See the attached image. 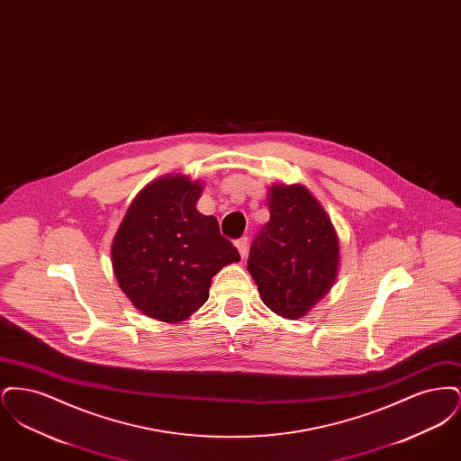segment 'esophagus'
Listing matches in <instances>:
<instances>
[{"mask_svg":"<svg viewBox=\"0 0 461 461\" xmlns=\"http://www.w3.org/2000/svg\"><path fill=\"white\" fill-rule=\"evenodd\" d=\"M235 245H237V249H239V252H240L241 259H245L247 250H249V239H247V237H241V239L235 241Z\"/></svg>","mask_w":461,"mask_h":461,"instance_id":"esophagus-1","label":"esophagus"}]
</instances>
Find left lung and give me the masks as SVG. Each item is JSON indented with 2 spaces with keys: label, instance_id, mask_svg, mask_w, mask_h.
Returning <instances> with one entry per match:
<instances>
[{
  "label": "left lung",
  "instance_id": "obj_1",
  "mask_svg": "<svg viewBox=\"0 0 461 461\" xmlns=\"http://www.w3.org/2000/svg\"><path fill=\"white\" fill-rule=\"evenodd\" d=\"M269 221L254 239L247 269L264 304L297 320L329 294L339 269V237L303 185L269 188Z\"/></svg>",
  "mask_w": 461,
  "mask_h": 461
}]
</instances>
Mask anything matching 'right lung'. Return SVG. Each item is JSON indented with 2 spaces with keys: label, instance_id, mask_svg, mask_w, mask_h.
<instances>
[{
  "label": "right lung",
  "instance_id": "right-lung-1",
  "mask_svg": "<svg viewBox=\"0 0 461 461\" xmlns=\"http://www.w3.org/2000/svg\"><path fill=\"white\" fill-rule=\"evenodd\" d=\"M202 185L186 176H162L132 200L115 239L117 284L143 314L176 323L209 297L212 276L240 261L214 216L197 211Z\"/></svg>",
  "mask_w": 461,
  "mask_h": 461
}]
</instances>
